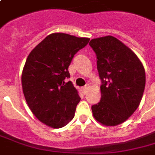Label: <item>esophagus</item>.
Instances as JSON below:
<instances>
[{"instance_id": "esophagus-1", "label": "esophagus", "mask_w": 155, "mask_h": 155, "mask_svg": "<svg viewBox=\"0 0 155 155\" xmlns=\"http://www.w3.org/2000/svg\"><path fill=\"white\" fill-rule=\"evenodd\" d=\"M88 88H89V85L88 84H86L85 86H84V87H82V92L83 94H86L87 92V90H88Z\"/></svg>"}]
</instances>
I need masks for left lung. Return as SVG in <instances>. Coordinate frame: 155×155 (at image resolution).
Segmentation results:
<instances>
[{"label": "left lung", "instance_id": "8db88e82", "mask_svg": "<svg viewBox=\"0 0 155 155\" xmlns=\"http://www.w3.org/2000/svg\"><path fill=\"white\" fill-rule=\"evenodd\" d=\"M101 80V99L92 106L95 119L107 126L119 125L138 108L146 85L144 67L137 56L113 36L92 39Z\"/></svg>", "mask_w": 155, "mask_h": 155}]
</instances>
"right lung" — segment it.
<instances>
[{
	"mask_svg": "<svg viewBox=\"0 0 155 155\" xmlns=\"http://www.w3.org/2000/svg\"><path fill=\"white\" fill-rule=\"evenodd\" d=\"M63 33L46 37L28 55L21 75L25 101L34 115L45 125L62 128L72 120L80 97L70 78L73 57L89 42Z\"/></svg>",
	"mask_w": 155,
	"mask_h": 155,
	"instance_id": "obj_1",
	"label": "right lung"
}]
</instances>
